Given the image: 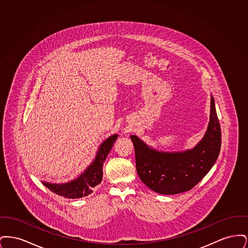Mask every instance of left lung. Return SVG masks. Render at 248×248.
Instances as JSON below:
<instances>
[{
	"label": "left lung",
	"mask_w": 248,
	"mask_h": 248,
	"mask_svg": "<svg viewBox=\"0 0 248 248\" xmlns=\"http://www.w3.org/2000/svg\"><path fill=\"white\" fill-rule=\"evenodd\" d=\"M210 121L203 138L193 149L165 153L149 147L137 136L135 147L137 172L142 182L160 194H177L192 189L216 163L221 146V130L211 95Z\"/></svg>",
	"instance_id": "left-lung-1"
}]
</instances>
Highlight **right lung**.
Segmentation results:
<instances>
[{"label":"right lung","instance_id":"1","mask_svg":"<svg viewBox=\"0 0 248 248\" xmlns=\"http://www.w3.org/2000/svg\"><path fill=\"white\" fill-rule=\"evenodd\" d=\"M117 138L118 135H112L100 144L93 163L76 179L64 184H53L46 181H43V184L54 193L65 198L77 199L89 195L93 192V188L101 183L102 166Z\"/></svg>","mask_w":248,"mask_h":248}]
</instances>
